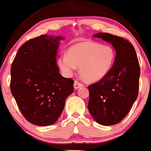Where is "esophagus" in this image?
<instances>
[{"label": "esophagus", "instance_id": "obj_1", "mask_svg": "<svg viewBox=\"0 0 151 151\" xmlns=\"http://www.w3.org/2000/svg\"><path fill=\"white\" fill-rule=\"evenodd\" d=\"M83 86V85L82 84V83H79L78 81H77V80L75 81L74 88L76 89H78V88H80V87H82V86Z\"/></svg>", "mask_w": 151, "mask_h": 151}]
</instances>
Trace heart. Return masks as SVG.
<instances>
[{"label":"heart","mask_w":151,"mask_h":151,"mask_svg":"<svg viewBox=\"0 0 151 151\" xmlns=\"http://www.w3.org/2000/svg\"><path fill=\"white\" fill-rule=\"evenodd\" d=\"M115 60V52L109 45L85 42L73 46L68 55L58 59L61 70L66 76L74 73L79 68L81 77L86 82L93 83L106 76Z\"/></svg>","instance_id":"obj_1"}]
</instances>
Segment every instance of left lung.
<instances>
[{"mask_svg": "<svg viewBox=\"0 0 151 151\" xmlns=\"http://www.w3.org/2000/svg\"><path fill=\"white\" fill-rule=\"evenodd\" d=\"M94 37L110 43L116 55L106 76L88 86V109L101 125H115L127 115L137 98L140 64L128 40L109 33H98Z\"/></svg>", "mask_w": 151, "mask_h": 151, "instance_id": "1", "label": "left lung"}]
</instances>
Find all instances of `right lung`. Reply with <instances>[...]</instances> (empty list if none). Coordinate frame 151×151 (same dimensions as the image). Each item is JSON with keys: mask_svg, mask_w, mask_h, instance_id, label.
Returning a JSON list of instances; mask_svg holds the SVG:
<instances>
[{"mask_svg": "<svg viewBox=\"0 0 151 151\" xmlns=\"http://www.w3.org/2000/svg\"><path fill=\"white\" fill-rule=\"evenodd\" d=\"M61 39L42 35L28 40L11 64V92L24 117L35 125L55 123L74 89V81L62 76L56 65Z\"/></svg>", "mask_w": 151, "mask_h": 151, "instance_id": "1", "label": "right lung"}]
</instances>
